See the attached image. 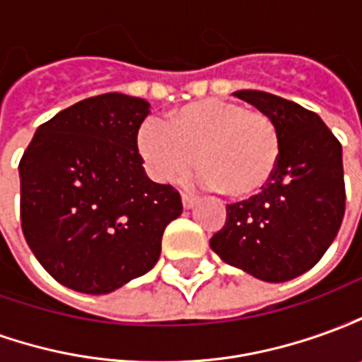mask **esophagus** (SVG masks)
I'll use <instances>...</instances> for the list:
<instances>
[{"mask_svg":"<svg viewBox=\"0 0 362 362\" xmlns=\"http://www.w3.org/2000/svg\"><path fill=\"white\" fill-rule=\"evenodd\" d=\"M196 204H197L196 196H188V194H182V205H184V209H192V207H194Z\"/></svg>","mask_w":362,"mask_h":362,"instance_id":"1","label":"esophagus"}]
</instances>
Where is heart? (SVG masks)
<instances>
[{"mask_svg":"<svg viewBox=\"0 0 362 362\" xmlns=\"http://www.w3.org/2000/svg\"><path fill=\"white\" fill-rule=\"evenodd\" d=\"M137 151L147 173L174 182L202 166L199 180L246 199L266 188L277 168L281 135L266 112L225 98H205L168 114L166 124L147 119L137 132Z\"/></svg>","mask_w":362,"mask_h":362,"instance_id":"1","label":"heart"}]
</instances>
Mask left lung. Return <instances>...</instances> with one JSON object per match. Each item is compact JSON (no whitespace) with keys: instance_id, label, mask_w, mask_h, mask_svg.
Listing matches in <instances>:
<instances>
[{"instance_id":"obj_1","label":"left lung","mask_w":362,"mask_h":362,"mask_svg":"<svg viewBox=\"0 0 362 362\" xmlns=\"http://www.w3.org/2000/svg\"><path fill=\"white\" fill-rule=\"evenodd\" d=\"M277 124L281 153L262 194L227 205L209 240L225 264L267 283L308 272L326 254L345 213L341 143L318 114L264 90H236Z\"/></svg>"}]
</instances>
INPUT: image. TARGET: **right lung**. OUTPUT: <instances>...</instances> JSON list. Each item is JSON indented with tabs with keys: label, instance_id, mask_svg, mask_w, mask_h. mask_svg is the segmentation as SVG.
I'll use <instances>...</instances> for the list:
<instances>
[{
	"label": "right lung",
	"instance_id": "1",
	"mask_svg": "<svg viewBox=\"0 0 362 362\" xmlns=\"http://www.w3.org/2000/svg\"><path fill=\"white\" fill-rule=\"evenodd\" d=\"M151 104L90 96L36 129L19 163L21 227L40 266L66 287L106 295L151 272L180 194L149 180L137 132Z\"/></svg>",
	"mask_w": 362,
	"mask_h": 362
}]
</instances>
